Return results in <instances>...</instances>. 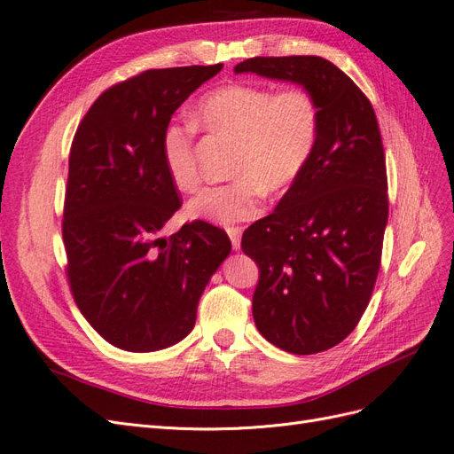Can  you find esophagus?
<instances>
[{
  "label": "esophagus",
  "mask_w": 454,
  "mask_h": 454,
  "mask_svg": "<svg viewBox=\"0 0 454 454\" xmlns=\"http://www.w3.org/2000/svg\"><path fill=\"white\" fill-rule=\"evenodd\" d=\"M227 232H229V239H231L232 248H235V250H240V239H242V231H240L239 227H231V229H227Z\"/></svg>",
  "instance_id": "esophagus-1"
}]
</instances>
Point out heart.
<instances>
[{"label": "heart", "instance_id": "1", "mask_svg": "<svg viewBox=\"0 0 454 454\" xmlns=\"http://www.w3.org/2000/svg\"><path fill=\"white\" fill-rule=\"evenodd\" d=\"M195 121L212 132L239 140L232 182L206 185L189 200L187 212L215 225H235L261 212L263 193H277L305 170L318 140L320 114L303 89H270L231 83L204 94ZM193 122H168L160 134V153L172 184L193 191L199 168Z\"/></svg>", "mask_w": 454, "mask_h": 454}]
</instances>
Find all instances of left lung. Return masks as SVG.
<instances>
[{
    "mask_svg": "<svg viewBox=\"0 0 454 454\" xmlns=\"http://www.w3.org/2000/svg\"><path fill=\"white\" fill-rule=\"evenodd\" d=\"M235 74L292 81L318 106L310 160L274 212L244 231L242 250L259 269V333L286 352H324L358 325L380 269L388 182L373 106L320 57H255Z\"/></svg>",
    "mask_w": 454,
    "mask_h": 454,
    "instance_id": "8db88e82",
    "label": "left lung"
}]
</instances>
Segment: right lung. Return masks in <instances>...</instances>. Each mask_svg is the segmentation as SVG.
Segmentation results:
<instances>
[{
  "label": "right lung",
  "instance_id": "1",
  "mask_svg": "<svg viewBox=\"0 0 454 454\" xmlns=\"http://www.w3.org/2000/svg\"><path fill=\"white\" fill-rule=\"evenodd\" d=\"M223 64L147 70L104 90L74 136L62 239L67 282L109 345L153 352L191 333L199 299L231 254L223 229L160 231L180 208L160 134Z\"/></svg>",
  "mask_w": 454,
  "mask_h": 454
}]
</instances>
